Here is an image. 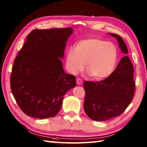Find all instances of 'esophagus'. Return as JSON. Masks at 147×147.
<instances>
[{
  "label": "esophagus",
  "mask_w": 147,
  "mask_h": 147,
  "mask_svg": "<svg viewBox=\"0 0 147 147\" xmlns=\"http://www.w3.org/2000/svg\"><path fill=\"white\" fill-rule=\"evenodd\" d=\"M76 83H77L78 85H82V84L83 83V81H82V79H80V78H78V79H77V80H76Z\"/></svg>",
  "instance_id": "34e87169"
}]
</instances>
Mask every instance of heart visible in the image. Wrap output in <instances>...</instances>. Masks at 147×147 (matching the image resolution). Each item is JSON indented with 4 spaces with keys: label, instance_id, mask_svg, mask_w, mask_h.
<instances>
[{
    "label": "heart",
    "instance_id": "b5f03b06",
    "mask_svg": "<svg viewBox=\"0 0 147 147\" xmlns=\"http://www.w3.org/2000/svg\"><path fill=\"white\" fill-rule=\"evenodd\" d=\"M117 58V49L114 43L97 38L80 40L76 49L70 48L66 54V67L71 73L86 70L95 80H103L112 73Z\"/></svg>",
    "mask_w": 147,
    "mask_h": 147
}]
</instances>
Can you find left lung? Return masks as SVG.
I'll return each mask as SVG.
<instances>
[{
	"label": "left lung",
	"instance_id": "8db88e82",
	"mask_svg": "<svg viewBox=\"0 0 147 147\" xmlns=\"http://www.w3.org/2000/svg\"><path fill=\"white\" fill-rule=\"evenodd\" d=\"M117 38L119 47L127 54L126 43L119 35L110 33ZM134 68L128 56L121 59L116 69L110 76L100 82H87L84 110L92 120L104 121L119 116L130 104L135 91L133 80Z\"/></svg>",
	"mask_w": 147,
	"mask_h": 147
}]
</instances>
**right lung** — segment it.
<instances>
[{
    "instance_id": "1",
    "label": "right lung",
    "mask_w": 147,
    "mask_h": 147,
    "mask_svg": "<svg viewBox=\"0 0 147 147\" xmlns=\"http://www.w3.org/2000/svg\"><path fill=\"white\" fill-rule=\"evenodd\" d=\"M72 28L33 30L16 57L11 74L12 95L24 114L38 119L56 115L76 77L65 73L64 57Z\"/></svg>"
}]
</instances>
